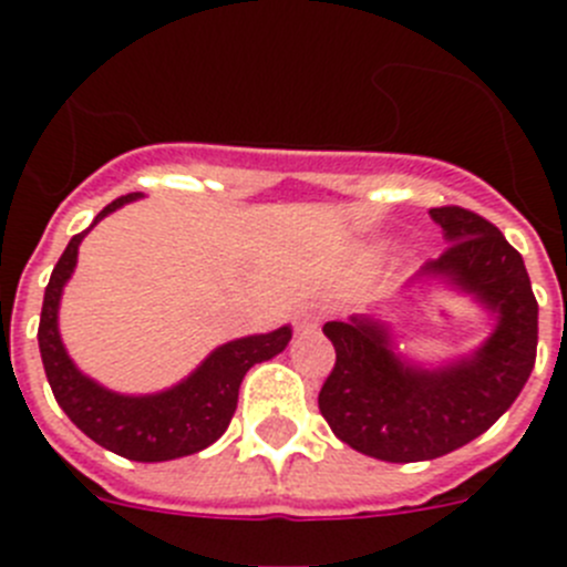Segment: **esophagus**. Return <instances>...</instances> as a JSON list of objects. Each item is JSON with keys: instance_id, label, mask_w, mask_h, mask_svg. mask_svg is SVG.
Here are the masks:
<instances>
[{"instance_id": "obj_1", "label": "esophagus", "mask_w": 567, "mask_h": 567, "mask_svg": "<svg viewBox=\"0 0 567 567\" xmlns=\"http://www.w3.org/2000/svg\"><path fill=\"white\" fill-rule=\"evenodd\" d=\"M320 320H323V307L307 303V307H300L298 315H295V327H298V332H315L320 327Z\"/></svg>"}]
</instances>
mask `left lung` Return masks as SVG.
I'll list each match as a JSON object with an SVG mask.
<instances>
[{
  "mask_svg": "<svg viewBox=\"0 0 567 567\" xmlns=\"http://www.w3.org/2000/svg\"><path fill=\"white\" fill-rule=\"evenodd\" d=\"M452 240L423 275L449 278L497 312V329L471 360L423 372L400 363L378 320H329L334 365L318 409L334 437L385 463H420L454 452L497 423L537 360V298L523 255L483 215L429 209Z\"/></svg>",
  "mask_w": 567,
  "mask_h": 567,
  "instance_id": "1",
  "label": "left lung"
}]
</instances>
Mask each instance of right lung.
<instances>
[{"label":"right lung","instance_id":"1","mask_svg":"<svg viewBox=\"0 0 567 567\" xmlns=\"http://www.w3.org/2000/svg\"><path fill=\"white\" fill-rule=\"evenodd\" d=\"M135 198L138 193L115 198L96 215V221ZM84 233L70 238L68 249L53 267L50 284L44 289L42 318H39V352H42L44 374L53 389V398L93 443L118 457L135 460V463H164V460L202 452L227 432L235 405H238L244 374L260 360L284 352L292 338V329L280 327L269 334H252V338L224 343L169 392L147 394V398H124V394L107 392L73 365V360L64 352L56 323L62 287L76 267Z\"/></svg>","mask_w":567,"mask_h":567}]
</instances>
